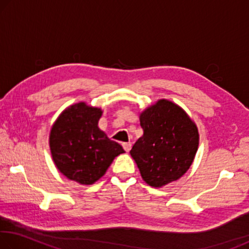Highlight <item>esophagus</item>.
<instances>
[{
    "label": "esophagus",
    "mask_w": 249,
    "mask_h": 249,
    "mask_svg": "<svg viewBox=\"0 0 249 249\" xmlns=\"http://www.w3.org/2000/svg\"><path fill=\"white\" fill-rule=\"evenodd\" d=\"M123 148L125 149L126 153H128L130 148H132V144L130 142H123Z\"/></svg>",
    "instance_id": "obj_1"
}]
</instances>
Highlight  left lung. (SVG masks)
Masks as SVG:
<instances>
[{"mask_svg": "<svg viewBox=\"0 0 249 249\" xmlns=\"http://www.w3.org/2000/svg\"><path fill=\"white\" fill-rule=\"evenodd\" d=\"M144 135L135 142L130 156L151 187L178 180L190 168L199 146L196 124L182 108L160 100L141 114Z\"/></svg>", "mask_w": 249, "mask_h": 249, "instance_id": "obj_1", "label": "left lung"}]
</instances>
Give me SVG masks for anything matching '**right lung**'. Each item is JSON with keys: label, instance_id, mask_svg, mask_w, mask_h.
<instances>
[{"label": "right lung", "instance_id": "obj_1", "mask_svg": "<svg viewBox=\"0 0 249 249\" xmlns=\"http://www.w3.org/2000/svg\"><path fill=\"white\" fill-rule=\"evenodd\" d=\"M101 115L100 108L74 104L59 116L50 132V150L59 171L81 184L94 183L124 153L98 127Z\"/></svg>", "mask_w": 249, "mask_h": 249}]
</instances>
